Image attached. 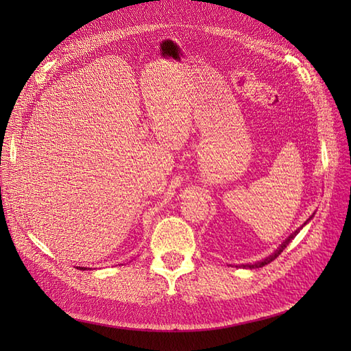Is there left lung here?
Returning a JSON list of instances; mask_svg holds the SVG:
<instances>
[{
	"mask_svg": "<svg viewBox=\"0 0 351 351\" xmlns=\"http://www.w3.org/2000/svg\"><path fill=\"white\" fill-rule=\"evenodd\" d=\"M312 217H313V215H312ZM312 217H311L309 219H307L303 226H306L307 222H309V221L312 219ZM303 226H302L300 228H297V230L293 232V234H290L289 237H287V239H285V240L281 243V246H280L277 250H275L272 254H269V256H268L267 259H263V261H261V262H256V263H253V265H252V263H250V265H249V263H247V265H241V268H250V269H253V268H262V267H265V265H268L269 262H272L274 259H277V258L280 256V254H281V252H282V250H284L287 246H289V243H290V241H291V240H293V239H294L297 234H299V231L303 228Z\"/></svg>",
	"mask_w": 351,
	"mask_h": 351,
	"instance_id": "1",
	"label": "left lung"
}]
</instances>
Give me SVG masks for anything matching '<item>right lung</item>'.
<instances>
[{
  "instance_id": "1",
  "label": "right lung",
  "mask_w": 351,
  "mask_h": 351,
  "mask_svg": "<svg viewBox=\"0 0 351 351\" xmlns=\"http://www.w3.org/2000/svg\"><path fill=\"white\" fill-rule=\"evenodd\" d=\"M79 268H80V269H88V268H82V267H79Z\"/></svg>"
}]
</instances>
